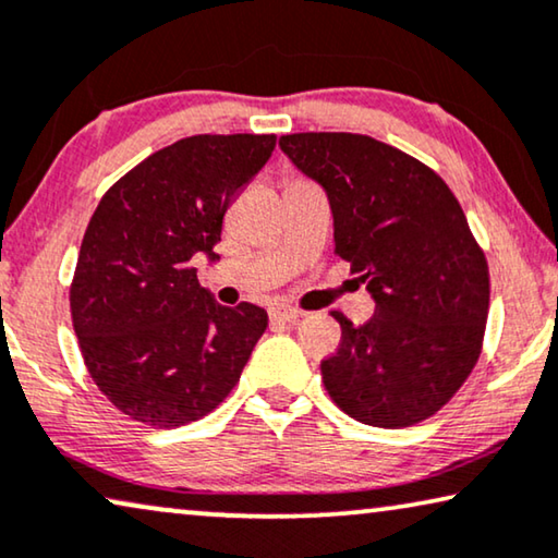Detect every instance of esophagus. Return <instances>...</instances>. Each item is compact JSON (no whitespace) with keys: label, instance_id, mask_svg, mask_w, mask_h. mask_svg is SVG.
Listing matches in <instances>:
<instances>
[{"label":"esophagus","instance_id":"obj_1","mask_svg":"<svg viewBox=\"0 0 558 558\" xmlns=\"http://www.w3.org/2000/svg\"><path fill=\"white\" fill-rule=\"evenodd\" d=\"M299 317H302V312L296 310V306H271V319L274 322H296Z\"/></svg>","mask_w":558,"mask_h":558}]
</instances>
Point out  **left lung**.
Returning <instances> with one entry per match:
<instances>
[{"instance_id":"1","label":"left lung","mask_w":558,"mask_h":558,"mask_svg":"<svg viewBox=\"0 0 558 558\" xmlns=\"http://www.w3.org/2000/svg\"><path fill=\"white\" fill-rule=\"evenodd\" d=\"M279 148L325 191L337 254L375 302L362 327L332 312L329 398L375 427L438 413L471 375L488 317L486 256L463 208L438 173L369 135L294 133Z\"/></svg>"}]
</instances>
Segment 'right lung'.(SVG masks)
Instances as JSON below:
<instances>
[{
  "label": "right lung",
  "instance_id": "1",
  "mask_svg": "<svg viewBox=\"0 0 558 558\" xmlns=\"http://www.w3.org/2000/svg\"><path fill=\"white\" fill-rule=\"evenodd\" d=\"M277 135H191L153 153L105 193L70 289L87 373L118 410L175 427L239 383L269 317L223 306L193 256L219 259L226 208L271 158Z\"/></svg>",
  "mask_w": 558,
  "mask_h": 558
}]
</instances>
